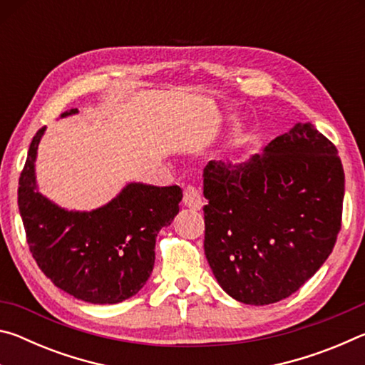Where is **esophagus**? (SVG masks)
<instances>
[{"label": "esophagus", "instance_id": "obj_1", "mask_svg": "<svg viewBox=\"0 0 365 365\" xmlns=\"http://www.w3.org/2000/svg\"><path fill=\"white\" fill-rule=\"evenodd\" d=\"M183 205L190 209H195V211H200L202 205H205L200 190L188 185V187L183 191Z\"/></svg>", "mask_w": 365, "mask_h": 365}]
</instances>
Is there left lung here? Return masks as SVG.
<instances>
[{
  "label": "left lung",
  "mask_w": 365,
  "mask_h": 365,
  "mask_svg": "<svg viewBox=\"0 0 365 365\" xmlns=\"http://www.w3.org/2000/svg\"><path fill=\"white\" fill-rule=\"evenodd\" d=\"M205 255L233 299L265 306L322 267L341 227L344 172L312 123H294L242 163L211 160L202 174Z\"/></svg>",
  "instance_id": "obj_1"
}]
</instances>
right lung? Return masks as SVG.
<instances>
[{"instance_id": "add662e5", "label": "right lung", "mask_w": 365, "mask_h": 365, "mask_svg": "<svg viewBox=\"0 0 365 365\" xmlns=\"http://www.w3.org/2000/svg\"><path fill=\"white\" fill-rule=\"evenodd\" d=\"M78 114L71 109L61 117ZM46 127L29 148L17 202L34 259L54 285L91 304L137 294L154 267L156 237L178 214L182 188L130 182L91 211H69L41 195L35 160Z\"/></svg>"}]
</instances>
